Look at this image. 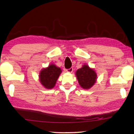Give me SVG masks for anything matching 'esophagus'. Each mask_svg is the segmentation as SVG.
Listing matches in <instances>:
<instances>
[{
    "instance_id": "obj_1",
    "label": "esophagus",
    "mask_w": 134,
    "mask_h": 134,
    "mask_svg": "<svg viewBox=\"0 0 134 134\" xmlns=\"http://www.w3.org/2000/svg\"><path fill=\"white\" fill-rule=\"evenodd\" d=\"M66 71L68 72H69V73H72L73 72V68H70L69 69H66Z\"/></svg>"
}]
</instances>
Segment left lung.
Returning a JSON list of instances; mask_svg holds the SVG:
<instances>
[{
    "label": "left lung",
    "instance_id": "obj_1",
    "mask_svg": "<svg viewBox=\"0 0 134 134\" xmlns=\"http://www.w3.org/2000/svg\"><path fill=\"white\" fill-rule=\"evenodd\" d=\"M76 76L80 86L85 89H89L97 80L96 72L87 65H83L81 68L77 69Z\"/></svg>",
    "mask_w": 134,
    "mask_h": 134
}]
</instances>
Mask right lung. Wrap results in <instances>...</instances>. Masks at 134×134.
I'll return each mask as SVG.
<instances>
[{
	"label": "right lung",
	"instance_id": "add662e5",
	"mask_svg": "<svg viewBox=\"0 0 134 134\" xmlns=\"http://www.w3.org/2000/svg\"><path fill=\"white\" fill-rule=\"evenodd\" d=\"M62 70L54 64L49 65L42 69L40 73L39 77L41 84L46 89H52L56 84Z\"/></svg>",
	"mask_w": 134,
	"mask_h": 134
}]
</instances>
